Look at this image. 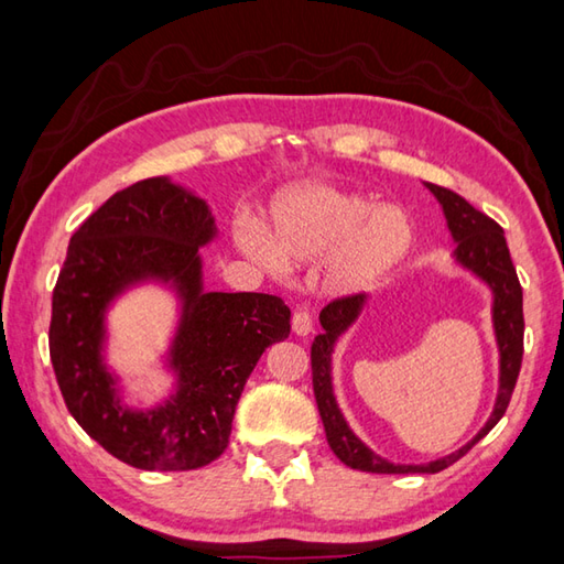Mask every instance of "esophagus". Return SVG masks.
Returning a JSON list of instances; mask_svg holds the SVG:
<instances>
[{"label": "esophagus", "mask_w": 564, "mask_h": 564, "mask_svg": "<svg viewBox=\"0 0 564 564\" xmlns=\"http://www.w3.org/2000/svg\"><path fill=\"white\" fill-rule=\"evenodd\" d=\"M291 327H293V335L295 337H307L313 333V317L307 311H303V307H297V311L293 313V319H291Z\"/></svg>", "instance_id": "esophagus-1"}]
</instances>
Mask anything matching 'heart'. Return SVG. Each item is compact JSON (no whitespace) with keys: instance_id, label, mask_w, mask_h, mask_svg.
Returning a JSON list of instances; mask_svg holds the SVG:
<instances>
[{"instance_id":"obj_1","label":"heart","mask_w":564,"mask_h":564,"mask_svg":"<svg viewBox=\"0 0 564 564\" xmlns=\"http://www.w3.org/2000/svg\"><path fill=\"white\" fill-rule=\"evenodd\" d=\"M235 247L269 271L325 261L327 289L339 295L379 285L413 247V219L399 205L333 185H293L271 205L269 231L241 217L231 227Z\"/></svg>"}]
</instances>
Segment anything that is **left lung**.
<instances>
[{
	"mask_svg": "<svg viewBox=\"0 0 564 564\" xmlns=\"http://www.w3.org/2000/svg\"><path fill=\"white\" fill-rule=\"evenodd\" d=\"M435 200L443 207L445 223L449 229V237L455 241V251H452V263L462 271L471 273L474 279L487 285L491 293V327L496 349H499V391H496L494 411L489 421L474 435L467 445L449 452V455L423 462V465H401V462H391L377 455L355 430L349 427L345 413L339 411L335 386H333V357L339 337L349 333V327L357 323L361 313L367 311L371 297L369 295H351L341 297V301L329 303L323 313H319V333L311 347V361H313V389L319 417H323L327 445L335 452L337 459L345 462L347 467L359 471H373V474H435L443 471L449 465H455L459 457L479 443V440L489 433V430L501 421L506 408H509L513 386L521 371L523 359V291L518 283V275L513 269L509 245H506L503 229L489 219L479 209H474L465 197L447 191L433 183H425Z\"/></svg>",
	"mask_w": 564,
	"mask_h": 564,
	"instance_id": "1",
	"label": "left lung"
}]
</instances>
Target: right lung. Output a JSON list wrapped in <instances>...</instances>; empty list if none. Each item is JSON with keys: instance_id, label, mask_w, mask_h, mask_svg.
I'll return each instance as SVG.
<instances>
[{"instance_id": "add662e5", "label": "right lung", "mask_w": 564, "mask_h": 564, "mask_svg": "<svg viewBox=\"0 0 564 564\" xmlns=\"http://www.w3.org/2000/svg\"><path fill=\"white\" fill-rule=\"evenodd\" d=\"M217 235L207 200L156 175L87 217L58 273L48 347L63 401L95 443L137 469L187 471L223 455L253 367L291 335L281 297L205 291L200 249ZM147 284L176 301L162 356L172 386L159 404L134 409L106 361L108 313Z\"/></svg>"}]
</instances>
